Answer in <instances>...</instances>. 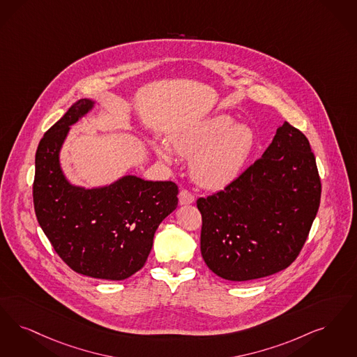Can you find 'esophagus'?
<instances>
[{"label":"esophagus","mask_w":357,"mask_h":357,"mask_svg":"<svg viewBox=\"0 0 357 357\" xmlns=\"http://www.w3.org/2000/svg\"><path fill=\"white\" fill-rule=\"evenodd\" d=\"M194 202H195V197H194L190 191L182 190V191L179 192V204H181V206L191 204V203H194Z\"/></svg>","instance_id":"1"}]
</instances>
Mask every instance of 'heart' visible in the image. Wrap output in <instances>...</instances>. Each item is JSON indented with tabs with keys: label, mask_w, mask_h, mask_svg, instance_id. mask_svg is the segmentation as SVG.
I'll return each mask as SVG.
<instances>
[{
	"label": "heart",
	"mask_w": 357,
	"mask_h": 357,
	"mask_svg": "<svg viewBox=\"0 0 357 357\" xmlns=\"http://www.w3.org/2000/svg\"><path fill=\"white\" fill-rule=\"evenodd\" d=\"M172 149L182 157L191 158L194 179L207 188H222L234 182L242 172L257 146L254 128L235 123L229 115L219 114L202 119L181 130L170 138ZM155 154L172 163V151L165 144H155Z\"/></svg>",
	"instance_id": "obj_1"
}]
</instances>
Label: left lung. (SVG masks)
I'll list each match as a JSON object with an SVG mask.
<instances>
[{
    "label": "left lung",
    "instance_id": "obj_1",
    "mask_svg": "<svg viewBox=\"0 0 357 357\" xmlns=\"http://www.w3.org/2000/svg\"><path fill=\"white\" fill-rule=\"evenodd\" d=\"M320 195L310 142L284 122L254 165L225 190L197 200L204 263L231 282L285 270L307 241Z\"/></svg>",
    "mask_w": 357,
    "mask_h": 357
}]
</instances>
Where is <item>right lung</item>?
<instances>
[{"instance_id": "obj_1", "label": "right lung", "mask_w": 357, "mask_h": 357, "mask_svg": "<svg viewBox=\"0 0 357 357\" xmlns=\"http://www.w3.org/2000/svg\"><path fill=\"white\" fill-rule=\"evenodd\" d=\"M93 107V100L75 102L45 132L36 153L34 211L58 257L73 271L123 280L144 266L158 226L178 206V185L135 175L102 187L72 185L61 169L59 151L70 126Z\"/></svg>"}]
</instances>
